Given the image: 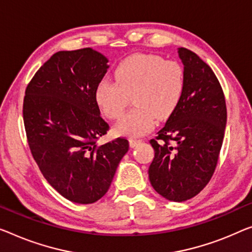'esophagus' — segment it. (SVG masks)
I'll return each instance as SVG.
<instances>
[{"instance_id": "obj_1", "label": "esophagus", "mask_w": 252, "mask_h": 252, "mask_svg": "<svg viewBox=\"0 0 252 252\" xmlns=\"http://www.w3.org/2000/svg\"><path fill=\"white\" fill-rule=\"evenodd\" d=\"M129 142H130V146L132 148H136L137 146H139L142 142V140H140V139H133V138H131L130 140H129Z\"/></svg>"}]
</instances>
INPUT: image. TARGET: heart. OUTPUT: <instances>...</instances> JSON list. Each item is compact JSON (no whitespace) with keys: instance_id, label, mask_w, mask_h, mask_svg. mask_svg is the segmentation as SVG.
<instances>
[{"instance_id":"1","label":"heart","mask_w":252,"mask_h":252,"mask_svg":"<svg viewBox=\"0 0 252 252\" xmlns=\"http://www.w3.org/2000/svg\"><path fill=\"white\" fill-rule=\"evenodd\" d=\"M115 81L104 78L96 86L95 100L108 119L121 118L133 98L136 108L123 116L116 132L130 138L148 133L156 119L174 113L185 92V70L179 62L157 55L137 54L116 66Z\"/></svg>"}]
</instances>
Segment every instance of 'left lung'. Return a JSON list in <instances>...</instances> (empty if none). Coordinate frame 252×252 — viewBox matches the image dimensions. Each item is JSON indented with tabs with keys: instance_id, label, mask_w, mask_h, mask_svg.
Segmentation results:
<instances>
[{
	"instance_id": "1",
	"label": "left lung",
	"mask_w": 252,
	"mask_h": 252,
	"mask_svg": "<svg viewBox=\"0 0 252 252\" xmlns=\"http://www.w3.org/2000/svg\"><path fill=\"white\" fill-rule=\"evenodd\" d=\"M185 70V92L166 125L152 139L155 150L148 175L167 200L192 198L212 179L222 148L226 104L219 79L208 64L185 47L178 48Z\"/></svg>"
}]
</instances>
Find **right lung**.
Here are the masks:
<instances>
[{
    "label": "right lung",
    "instance_id": "obj_1",
    "mask_svg": "<svg viewBox=\"0 0 252 252\" xmlns=\"http://www.w3.org/2000/svg\"><path fill=\"white\" fill-rule=\"evenodd\" d=\"M107 62L89 47L60 51L26 89L24 123L33 159L47 182L77 204H93L107 192L129 150L125 138L96 142L110 127L95 100Z\"/></svg>",
    "mask_w": 252,
    "mask_h": 252
}]
</instances>
